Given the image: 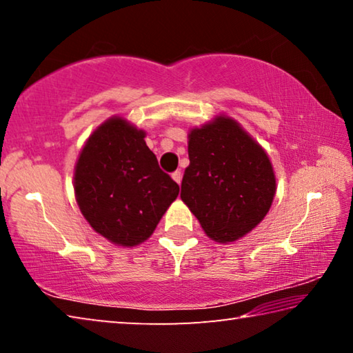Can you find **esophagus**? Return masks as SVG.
<instances>
[{"label": "esophagus", "mask_w": 353, "mask_h": 353, "mask_svg": "<svg viewBox=\"0 0 353 353\" xmlns=\"http://www.w3.org/2000/svg\"><path fill=\"white\" fill-rule=\"evenodd\" d=\"M172 179H174V181L181 185V182H182V171L181 170H176L174 172H172Z\"/></svg>", "instance_id": "obj_1"}]
</instances>
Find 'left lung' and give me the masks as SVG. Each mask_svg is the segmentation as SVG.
Masks as SVG:
<instances>
[{
  "label": "left lung",
  "mask_w": 353,
  "mask_h": 353,
  "mask_svg": "<svg viewBox=\"0 0 353 353\" xmlns=\"http://www.w3.org/2000/svg\"><path fill=\"white\" fill-rule=\"evenodd\" d=\"M188 139L181 198L212 240L235 241L270 212L276 194L270 159L225 117L193 129Z\"/></svg>",
  "instance_id": "1"
}]
</instances>
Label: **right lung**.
Here are the masks:
<instances>
[{
  "instance_id": "obj_1",
  "label": "right lung",
  "mask_w": 353,
  "mask_h": 353,
  "mask_svg": "<svg viewBox=\"0 0 353 353\" xmlns=\"http://www.w3.org/2000/svg\"><path fill=\"white\" fill-rule=\"evenodd\" d=\"M74 193L85 219L119 246L151 236L179 185L160 170L145 132L112 118L88 139L74 172Z\"/></svg>"
}]
</instances>
